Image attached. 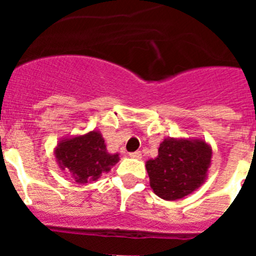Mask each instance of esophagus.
Masks as SVG:
<instances>
[{
  "instance_id": "obj_1",
  "label": "esophagus",
  "mask_w": 256,
  "mask_h": 256,
  "mask_svg": "<svg viewBox=\"0 0 256 256\" xmlns=\"http://www.w3.org/2000/svg\"><path fill=\"white\" fill-rule=\"evenodd\" d=\"M130 156L133 158V159H141L142 154L140 151H134V152H130Z\"/></svg>"
}]
</instances>
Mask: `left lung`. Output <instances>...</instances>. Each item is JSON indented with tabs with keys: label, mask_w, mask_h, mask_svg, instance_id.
I'll return each instance as SVG.
<instances>
[{
	"label": "left lung",
	"mask_w": 256,
	"mask_h": 256,
	"mask_svg": "<svg viewBox=\"0 0 256 256\" xmlns=\"http://www.w3.org/2000/svg\"><path fill=\"white\" fill-rule=\"evenodd\" d=\"M212 148L200 138H165L155 159L146 162L155 195L168 201L190 195L205 182Z\"/></svg>",
	"instance_id": "1"
}]
</instances>
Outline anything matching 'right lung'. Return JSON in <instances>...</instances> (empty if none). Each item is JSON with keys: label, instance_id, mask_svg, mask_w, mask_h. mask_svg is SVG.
<instances>
[{"label": "right lung", "instance_id": "obj_1", "mask_svg": "<svg viewBox=\"0 0 256 256\" xmlns=\"http://www.w3.org/2000/svg\"><path fill=\"white\" fill-rule=\"evenodd\" d=\"M55 158L62 170L70 172L76 183L94 182L119 162V154H108L98 130L61 140Z\"/></svg>", "mask_w": 256, "mask_h": 256}]
</instances>
